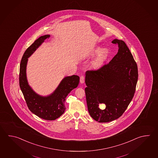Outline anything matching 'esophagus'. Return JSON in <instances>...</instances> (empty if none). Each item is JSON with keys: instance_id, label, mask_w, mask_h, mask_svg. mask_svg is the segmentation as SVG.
<instances>
[{"instance_id": "esophagus-1", "label": "esophagus", "mask_w": 158, "mask_h": 158, "mask_svg": "<svg viewBox=\"0 0 158 158\" xmlns=\"http://www.w3.org/2000/svg\"><path fill=\"white\" fill-rule=\"evenodd\" d=\"M80 81H81V83H84V81H85V77H84V76H83V75L81 76V77H80Z\"/></svg>"}]
</instances>
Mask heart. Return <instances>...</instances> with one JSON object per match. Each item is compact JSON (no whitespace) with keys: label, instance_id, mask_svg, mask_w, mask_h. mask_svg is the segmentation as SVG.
Returning a JSON list of instances; mask_svg holds the SVG:
<instances>
[{"label":"heart","instance_id":"obj_1","mask_svg":"<svg viewBox=\"0 0 158 158\" xmlns=\"http://www.w3.org/2000/svg\"><path fill=\"white\" fill-rule=\"evenodd\" d=\"M98 52V49H97L94 51V54L97 53ZM106 54H107V51L105 49L102 50L100 51V52L99 53L97 57H96V59L93 61V65L94 66H98L101 65L106 59Z\"/></svg>","mask_w":158,"mask_h":158}]
</instances>
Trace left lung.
<instances>
[{"mask_svg": "<svg viewBox=\"0 0 158 158\" xmlns=\"http://www.w3.org/2000/svg\"><path fill=\"white\" fill-rule=\"evenodd\" d=\"M117 54L110 62L97 70L86 72L85 89L90 116L99 122L118 118L134 97L138 79L137 64L125 42L115 39ZM106 106L104 110L98 107Z\"/></svg>", "mask_w": 158, "mask_h": 158, "instance_id": "obj_1", "label": "left lung"}]
</instances>
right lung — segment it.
Instances as JSON below:
<instances>
[{
	"label": "right lung",
	"instance_id": "obj_1",
	"mask_svg": "<svg viewBox=\"0 0 158 158\" xmlns=\"http://www.w3.org/2000/svg\"><path fill=\"white\" fill-rule=\"evenodd\" d=\"M49 35L41 36L24 52L20 64L19 81L28 109L40 118L52 121L59 118L64 112L66 98L72 90L77 87L79 77L73 75L65 77L55 91L48 97L38 95L31 88L28 84L26 73L28 57L42 42L49 39Z\"/></svg>",
	"mask_w": 158,
	"mask_h": 158
}]
</instances>
